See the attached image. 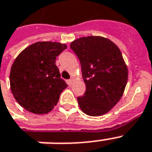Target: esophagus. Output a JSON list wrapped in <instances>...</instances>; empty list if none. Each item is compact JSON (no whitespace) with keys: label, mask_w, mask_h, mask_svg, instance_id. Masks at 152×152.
Returning a JSON list of instances; mask_svg holds the SVG:
<instances>
[{"label":"esophagus","mask_w":152,"mask_h":152,"mask_svg":"<svg viewBox=\"0 0 152 152\" xmlns=\"http://www.w3.org/2000/svg\"><path fill=\"white\" fill-rule=\"evenodd\" d=\"M75 80H76V79L74 78V77H72V78L70 79V80H69V85H72V83H74V81H75Z\"/></svg>","instance_id":"1"}]
</instances>
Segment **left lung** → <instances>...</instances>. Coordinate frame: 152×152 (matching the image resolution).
I'll return each mask as SVG.
<instances>
[{"instance_id":"1","label":"left lung","mask_w":152,"mask_h":152,"mask_svg":"<svg viewBox=\"0 0 152 152\" xmlns=\"http://www.w3.org/2000/svg\"><path fill=\"white\" fill-rule=\"evenodd\" d=\"M70 47L80 59L86 91L77 98L87 115L108 113L122 97L128 81V68L115 43L102 36L82 37Z\"/></svg>"}]
</instances>
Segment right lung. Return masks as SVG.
<instances>
[{
  "label": "right lung",
  "instance_id": "obj_1",
  "mask_svg": "<svg viewBox=\"0 0 152 152\" xmlns=\"http://www.w3.org/2000/svg\"><path fill=\"white\" fill-rule=\"evenodd\" d=\"M67 48L55 42H38L25 48L13 62L10 88L15 99L26 110L45 114L58 102L68 87L55 64L58 55Z\"/></svg>",
  "mask_w": 152,
  "mask_h": 152
}]
</instances>
